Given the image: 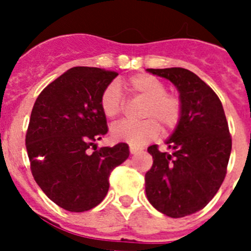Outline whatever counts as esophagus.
Segmentation results:
<instances>
[{"instance_id": "obj_1", "label": "esophagus", "mask_w": 251, "mask_h": 251, "mask_svg": "<svg viewBox=\"0 0 251 251\" xmlns=\"http://www.w3.org/2000/svg\"><path fill=\"white\" fill-rule=\"evenodd\" d=\"M130 154H138V153L142 152V150H139V148H136V147H130Z\"/></svg>"}]
</instances>
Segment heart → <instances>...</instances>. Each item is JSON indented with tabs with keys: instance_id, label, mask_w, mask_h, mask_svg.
Here are the masks:
<instances>
[{
	"instance_id": "heart-1",
	"label": "heart",
	"mask_w": 251,
	"mask_h": 251,
	"mask_svg": "<svg viewBox=\"0 0 251 251\" xmlns=\"http://www.w3.org/2000/svg\"><path fill=\"white\" fill-rule=\"evenodd\" d=\"M130 92L136 98L145 100L142 109V122L122 121L113 126L112 137L115 141L127 142L133 147H142L156 139L161 132L172 130L178 126L182 117V103L175 94L167 93L166 84L150 74H137L128 80ZM124 98L117 83H112L103 90L100 108L106 118H115L122 113Z\"/></svg>"
}]
</instances>
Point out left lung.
<instances>
[{"label":"left lung","instance_id":"obj_1","mask_svg":"<svg viewBox=\"0 0 251 251\" xmlns=\"http://www.w3.org/2000/svg\"><path fill=\"white\" fill-rule=\"evenodd\" d=\"M174 83L182 117L166 141L170 152L148 147L153 165L146 174V195L170 217L200 211L212 200L226 176L231 136L223 104L200 77L183 68L147 69Z\"/></svg>","mask_w":251,"mask_h":251}]
</instances>
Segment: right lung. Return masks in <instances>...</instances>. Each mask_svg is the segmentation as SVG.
<instances>
[{"label": "right lung", "instance_id": "obj_1", "mask_svg": "<svg viewBox=\"0 0 251 251\" xmlns=\"http://www.w3.org/2000/svg\"><path fill=\"white\" fill-rule=\"evenodd\" d=\"M118 73L75 66L40 93L26 132L31 174L51 201L72 212L103 201L110 172L129 157L127 143L97 148L108 132L103 90ZM89 148H94L90 153Z\"/></svg>", "mask_w": 251, "mask_h": 251}]
</instances>
